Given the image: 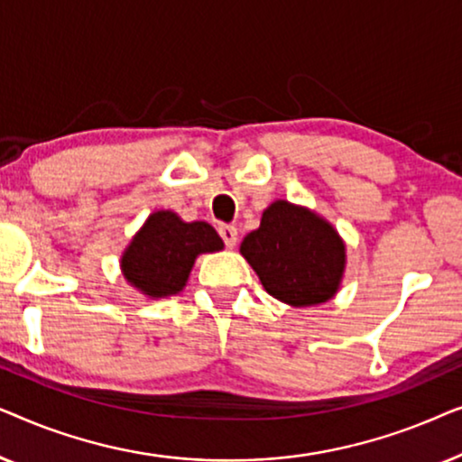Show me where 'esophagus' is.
Here are the masks:
<instances>
[{"label": "esophagus", "mask_w": 462, "mask_h": 462, "mask_svg": "<svg viewBox=\"0 0 462 462\" xmlns=\"http://www.w3.org/2000/svg\"><path fill=\"white\" fill-rule=\"evenodd\" d=\"M218 236L223 237L226 248H233V245L237 244V229L233 225H220L218 226Z\"/></svg>", "instance_id": "esophagus-1"}]
</instances>
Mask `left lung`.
Returning a JSON list of instances; mask_svg holds the SVG:
<instances>
[{
    "label": "left lung",
    "instance_id": "8db88e82",
    "mask_svg": "<svg viewBox=\"0 0 462 462\" xmlns=\"http://www.w3.org/2000/svg\"><path fill=\"white\" fill-rule=\"evenodd\" d=\"M242 254L264 290L294 307L332 299L345 271V244L332 225L283 199L263 212L261 226L244 237Z\"/></svg>",
    "mask_w": 462,
    "mask_h": 462
}]
</instances>
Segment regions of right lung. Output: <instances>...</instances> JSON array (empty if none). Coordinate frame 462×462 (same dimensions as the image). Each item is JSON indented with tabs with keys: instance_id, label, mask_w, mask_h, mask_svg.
I'll list each match as a JSON object with an SVG mask.
<instances>
[{
	"instance_id": "add662e5",
	"label": "right lung",
	"mask_w": 462,
	"mask_h": 462,
	"mask_svg": "<svg viewBox=\"0 0 462 462\" xmlns=\"http://www.w3.org/2000/svg\"><path fill=\"white\" fill-rule=\"evenodd\" d=\"M223 250V239L208 223H182L174 212L151 214L122 258L125 280L147 296L180 292L201 252Z\"/></svg>"
}]
</instances>
